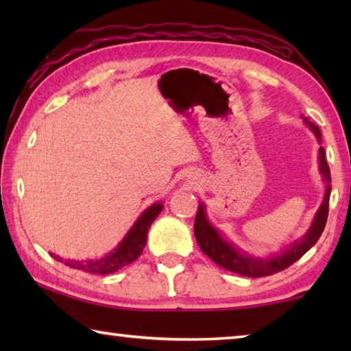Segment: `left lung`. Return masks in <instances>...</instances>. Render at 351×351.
I'll use <instances>...</instances> for the list:
<instances>
[{"mask_svg": "<svg viewBox=\"0 0 351 351\" xmlns=\"http://www.w3.org/2000/svg\"><path fill=\"white\" fill-rule=\"evenodd\" d=\"M306 123L310 125L314 134L317 136V139L319 141L322 139L319 128L314 125V123H310V122ZM319 161H320V171H322L324 180L326 181V184H328L325 192V199L322 206H320V209L317 210L316 217H314L313 226L310 228V230H308V234L300 241H297L293 247L288 249V251H285L280 255H277V257H272L265 261L260 258H252V257H247V255H243L237 251L232 245H229L228 241H224L217 230L212 228L206 218L204 206L201 204L198 207L197 217H195V239H197L201 251H203L212 261H215L218 266H221V268L245 277L258 278L265 276H272L276 274V272H280L283 269L289 268V266L295 263L302 255H304L306 251H310V249L316 245L325 229L326 218H328L331 176H330V167L325 159V150L322 147L319 148Z\"/></svg>", "mask_w": 351, "mask_h": 351, "instance_id": "left-lung-1", "label": "left lung"}]
</instances>
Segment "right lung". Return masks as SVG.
Returning <instances> with one entry per match:
<instances>
[{
	"instance_id": "obj_1",
	"label": "right lung",
	"mask_w": 351,
	"mask_h": 351,
	"mask_svg": "<svg viewBox=\"0 0 351 351\" xmlns=\"http://www.w3.org/2000/svg\"><path fill=\"white\" fill-rule=\"evenodd\" d=\"M161 210H162L161 203H156L148 207V209L139 217L138 221L134 223L132 230H130L125 239L122 240L121 245L117 246L116 251L111 252L110 255H106L104 258L79 261V260H62L54 254L51 255L57 261H63V263L69 266V268L88 272V274H102V276L112 274V272L119 271L121 268H123V266L133 263V261L142 254L147 243L148 229H150L154 218L161 213Z\"/></svg>"
}]
</instances>
